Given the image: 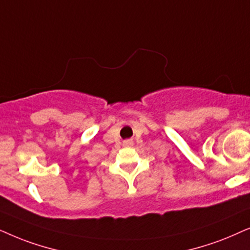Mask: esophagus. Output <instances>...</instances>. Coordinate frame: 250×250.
Here are the masks:
<instances>
[{
    "label": "esophagus",
    "mask_w": 250,
    "mask_h": 250,
    "mask_svg": "<svg viewBox=\"0 0 250 250\" xmlns=\"http://www.w3.org/2000/svg\"><path fill=\"white\" fill-rule=\"evenodd\" d=\"M125 146H129V145H132V142L131 141H125V143H123Z\"/></svg>",
    "instance_id": "1"
}]
</instances>
